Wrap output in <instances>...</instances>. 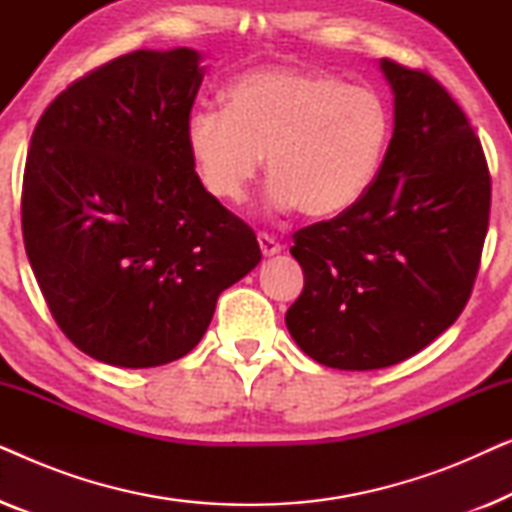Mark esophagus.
Instances as JSON below:
<instances>
[{
    "label": "esophagus",
    "instance_id": "esophagus-1",
    "mask_svg": "<svg viewBox=\"0 0 512 512\" xmlns=\"http://www.w3.org/2000/svg\"><path fill=\"white\" fill-rule=\"evenodd\" d=\"M258 244H261V251H263L265 258L282 254V249H284L282 244H279V242L275 240V237H270V235H265V233L258 235Z\"/></svg>",
    "mask_w": 512,
    "mask_h": 512
}]
</instances>
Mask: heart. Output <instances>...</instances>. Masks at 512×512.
Here are the masks:
<instances>
[{
	"mask_svg": "<svg viewBox=\"0 0 512 512\" xmlns=\"http://www.w3.org/2000/svg\"><path fill=\"white\" fill-rule=\"evenodd\" d=\"M394 114L375 88L335 74L261 67L237 76L226 107L186 121V151L200 186L240 205L263 167L277 212L303 207L331 219L366 198L387 158Z\"/></svg>",
	"mask_w": 512,
	"mask_h": 512,
	"instance_id": "obj_1",
	"label": "heart"
}]
</instances>
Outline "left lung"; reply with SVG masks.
<instances>
[{
  "label": "left lung",
  "mask_w": 512,
  "mask_h": 512,
  "mask_svg": "<svg viewBox=\"0 0 512 512\" xmlns=\"http://www.w3.org/2000/svg\"><path fill=\"white\" fill-rule=\"evenodd\" d=\"M394 135L366 198L293 235L305 286L286 328L321 366L375 370L417 354L468 303L489 223L480 139L429 74L380 60Z\"/></svg>",
  "instance_id": "1"
}]
</instances>
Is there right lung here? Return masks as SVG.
I'll return each mask as SVG.
<instances>
[{
  "mask_svg": "<svg viewBox=\"0 0 512 512\" xmlns=\"http://www.w3.org/2000/svg\"><path fill=\"white\" fill-rule=\"evenodd\" d=\"M200 62L184 46L107 62L48 104L27 151L34 277L62 333L109 366L186 356L219 293L261 263L254 230L200 186L188 158Z\"/></svg>",
  "mask_w": 512,
  "mask_h": 512,
  "instance_id": "1",
  "label": "right lung"
}]
</instances>
